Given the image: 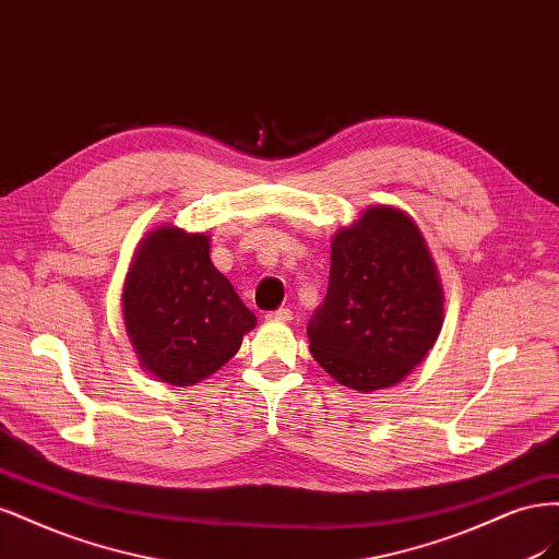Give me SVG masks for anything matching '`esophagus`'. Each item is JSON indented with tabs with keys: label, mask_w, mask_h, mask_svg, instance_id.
I'll list each match as a JSON object with an SVG mask.
<instances>
[{
	"label": "esophagus",
	"mask_w": 559,
	"mask_h": 559,
	"mask_svg": "<svg viewBox=\"0 0 559 559\" xmlns=\"http://www.w3.org/2000/svg\"><path fill=\"white\" fill-rule=\"evenodd\" d=\"M267 319H273V321H292V310L289 308H280V310H275V312H270L267 314Z\"/></svg>",
	"instance_id": "esophagus-1"
}]
</instances>
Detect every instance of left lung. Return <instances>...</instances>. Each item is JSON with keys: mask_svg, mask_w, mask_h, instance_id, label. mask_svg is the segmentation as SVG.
Segmentation results:
<instances>
[{"mask_svg": "<svg viewBox=\"0 0 559 559\" xmlns=\"http://www.w3.org/2000/svg\"><path fill=\"white\" fill-rule=\"evenodd\" d=\"M443 286L411 214L370 205L333 235L324 306L310 324L314 361L359 394L399 384L443 329Z\"/></svg>", "mask_w": 559, "mask_h": 559, "instance_id": "left-lung-1", "label": "left lung"}]
</instances>
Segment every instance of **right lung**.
Returning a JSON list of instances; mask_svg holds the SVG:
<instances>
[{"instance_id": "obj_1", "label": "right lung", "mask_w": 559, "mask_h": 559, "mask_svg": "<svg viewBox=\"0 0 559 559\" xmlns=\"http://www.w3.org/2000/svg\"><path fill=\"white\" fill-rule=\"evenodd\" d=\"M210 242V233L156 226L128 267L126 333L140 366L165 384L191 386L210 378L257 326V317L214 267Z\"/></svg>"}]
</instances>
